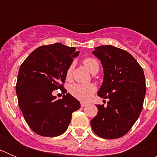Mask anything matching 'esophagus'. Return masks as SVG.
<instances>
[{
  "label": "esophagus",
  "mask_w": 157,
  "mask_h": 157,
  "mask_svg": "<svg viewBox=\"0 0 157 157\" xmlns=\"http://www.w3.org/2000/svg\"><path fill=\"white\" fill-rule=\"evenodd\" d=\"M81 106L82 107H86V106H87V104L84 103V102H81Z\"/></svg>",
  "instance_id": "1"
}]
</instances>
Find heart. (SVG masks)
Returning <instances> with one entry per match:
<instances>
[{
	"instance_id": "heart-1",
	"label": "heart",
	"mask_w": 157,
	"mask_h": 157,
	"mask_svg": "<svg viewBox=\"0 0 157 157\" xmlns=\"http://www.w3.org/2000/svg\"><path fill=\"white\" fill-rule=\"evenodd\" d=\"M84 66L88 69L91 73L94 74L95 71L99 70V63L98 60L92 57H86L82 60ZM73 71V65H70L66 72L67 79H71ZM96 86L94 84H79L74 83L69 87V93L75 98L82 101H87L90 99L93 94L95 93Z\"/></svg>"
}]
</instances>
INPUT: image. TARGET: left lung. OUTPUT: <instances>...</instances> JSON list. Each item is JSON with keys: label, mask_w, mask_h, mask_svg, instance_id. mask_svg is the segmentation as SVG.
<instances>
[{"label": "left lung", "mask_w": 157, "mask_h": 157, "mask_svg": "<svg viewBox=\"0 0 157 157\" xmlns=\"http://www.w3.org/2000/svg\"><path fill=\"white\" fill-rule=\"evenodd\" d=\"M93 53L101 60L104 81L98 95L109 98L107 106L98 105L91 127L99 137L116 139L131 129L143 108L145 78L143 69L128 52L112 45L96 47Z\"/></svg>", "instance_id": "obj_1"}]
</instances>
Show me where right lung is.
<instances>
[{
    "instance_id": "right-lung-1",
    "label": "right lung",
    "mask_w": 157,
    "mask_h": 157,
    "mask_svg": "<svg viewBox=\"0 0 157 157\" xmlns=\"http://www.w3.org/2000/svg\"><path fill=\"white\" fill-rule=\"evenodd\" d=\"M75 50L61 43L42 45L19 67L16 86L19 109L30 129L43 137L63 134L72 113L81 106L63 87L67 70L78 54ZM57 88L64 94L62 99L52 96V91Z\"/></svg>"
}]
</instances>
